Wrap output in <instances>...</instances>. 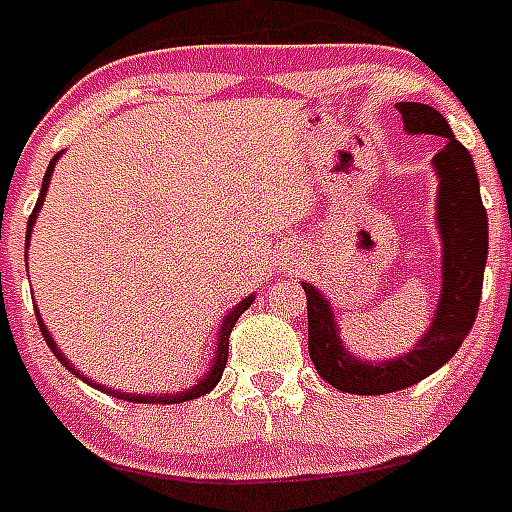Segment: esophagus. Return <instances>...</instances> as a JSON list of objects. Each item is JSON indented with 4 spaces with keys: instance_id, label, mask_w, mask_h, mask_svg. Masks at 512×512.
Segmentation results:
<instances>
[{
    "instance_id": "1",
    "label": "esophagus",
    "mask_w": 512,
    "mask_h": 512,
    "mask_svg": "<svg viewBox=\"0 0 512 512\" xmlns=\"http://www.w3.org/2000/svg\"><path fill=\"white\" fill-rule=\"evenodd\" d=\"M290 261H293V259H290Z\"/></svg>"
}]
</instances>
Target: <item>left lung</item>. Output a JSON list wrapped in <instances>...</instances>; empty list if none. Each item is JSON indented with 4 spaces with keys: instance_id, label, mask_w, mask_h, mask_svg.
Segmentation results:
<instances>
[{
    "instance_id": "1",
    "label": "left lung",
    "mask_w": 512,
    "mask_h": 512,
    "mask_svg": "<svg viewBox=\"0 0 512 512\" xmlns=\"http://www.w3.org/2000/svg\"><path fill=\"white\" fill-rule=\"evenodd\" d=\"M404 129L410 134H436L444 140L433 155L439 171V235L444 245L441 256V298L433 314L431 330L418 346L394 362H359L341 346L335 314L314 285L304 282L306 314H309V354L320 378L346 394L378 396L410 388L431 372L447 365L468 338L476 322L481 285H484L486 251H489V224L486 208L478 192V174L473 158L449 129L447 118L431 105L399 102Z\"/></svg>"
}]
</instances>
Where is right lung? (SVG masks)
Returning <instances> with one entry per match:
<instances>
[{
  "instance_id": "1",
  "label": "right lung",
  "mask_w": 512,
  "mask_h": 512,
  "mask_svg": "<svg viewBox=\"0 0 512 512\" xmlns=\"http://www.w3.org/2000/svg\"><path fill=\"white\" fill-rule=\"evenodd\" d=\"M60 158V155H55L52 161H49L47 166V174H44V185H42V192H39V200H36V206H34V214L28 216V232L26 237L31 235V227H34V219L36 214H39V208H42V200H44V192H47L49 187V177H52V169H55V161ZM28 245V243H26ZM253 304V296L251 298H245V301H240L237 304V309H232L230 314H227V320H224L222 325V333H219V349H216L214 354V362H211V370L206 372V378H200L195 386L185 388V391H177V394H161V396H140V394H121V391H110V388L100 386V383H92L94 388H100V391H105V394H113L116 399H126V402H140V404H179V402H187V399H198V396L208 394L211 388L219 383V378H222V372H224V365H227V354H230V333H232V327H235V322L240 320V314L248 309V306ZM36 320H39V330H42L44 335V341H47V346L52 349V354H55L57 359H60V365L65 367V370H71L73 375H79V370L68 362V359L63 357V351L57 349L55 341H52V335L47 333V327H44L42 317L36 314Z\"/></svg>"
}]
</instances>
